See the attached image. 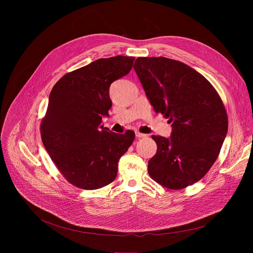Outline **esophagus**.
I'll use <instances>...</instances> for the list:
<instances>
[{
    "mask_svg": "<svg viewBox=\"0 0 253 253\" xmlns=\"http://www.w3.org/2000/svg\"><path fill=\"white\" fill-rule=\"evenodd\" d=\"M135 135H136V137H137V138H139V139H140V138H144V137H146V136H147L146 134L140 133V132H138V131H136V132H135Z\"/></svg>",
    "mask_w": 253,
    "mask_h": 253,
    "instance_id": "1",
    "label": "esophagus"
}]
</instances>
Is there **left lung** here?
<instances>
[{"label": "left lung", "instance_id": "8db88e82", "mask_svg": "<svg viewBox=\"0 0 253 253\" xmlns=\"http://www.w3.org/2000/svg\"><path fill=\"white\" fill-rule=\"evenodd\" d=\"M134 70L156 113L172 123L169 138L152 136L150 177L169 189L199 180L217 159L228 130L225 107L210 82L188 65L165 57H139Z\"/></svg>", "mask_w": 253, "mask_h": 253}]
</instances>
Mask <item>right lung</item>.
<instances>
[{
    "label": "right lung",
    "mask_w": 253,
    "mask_h": 253,
    "mask_svg": "<svg viewBox=\"0 0 253 253\" xmlns=\"http://www.w3.org/2000/svg\"><path fill=\"white\" fill-rule=\"evenodd\" d=\"M134 60L98 59L64 75L50 93L42 141L58 170L76 187L94 190L110 184L133 143V131L113 133L102 125V117L112 106L110 85L129 73Z\"/></svg>",
    "instance_id": "right-lung-1"
}]
</instances>
